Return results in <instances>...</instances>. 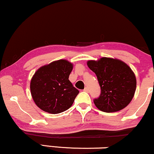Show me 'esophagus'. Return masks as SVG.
Returning a JSON list of instances; mask_svg holds the SVG:
<instances>
[{
	"mask_svg": "<svg viewBox=\"0 0 154 154\" xmlns=\"http://www.w3.org/2000/svg\"><path fill=\"white\" fill-rule=\"evenodd\" d=\"M83 91H85V92H87V93H88V92L89 91V90H88V87H85V88H84V90H83Z\"/></svg>",
	"mask_w": 154,
	"mask_h": 154,
	"instance_id": "34e87169",
	"label": "esophagus"
}]
</instances>
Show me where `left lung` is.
Segmentation results:
<instances>
[{"label": "left lung", "instance_id": "1", "mask_svg": "<svg viewBox=\"0 0 154 154\" xmlns=\"http://www.w3.org/2000/svg\"><path fill=\"white\" fill-rule=\"evenodd\" d=\"M89 69L96 75L101 93L94 99L95 106L105 112H113L127 107L134 95L137 80L130 67L123 61L103 57L88 61Z\"/></svg>", "mask_w": 154, "mask_h": 154}]
</instances>
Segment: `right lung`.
<instances>
[{
    "instance_id": "add662e5",
    "label": "right lung",
    "mask_w": 154,
    "mask_h": 154,
    "mask_svg": "<svg viewBox=\"0 0 154 154\" xmlns=\"http://www.w3.org/2000/svg\"><path fill=\"white\" fill-rule=\"evenodd\" d=\"M73 64L58 60L39 68L30 83L32 98L37 107L51 114H58L71 107L79 90L69 80Z\"/></svg>"
}]
</instances>
